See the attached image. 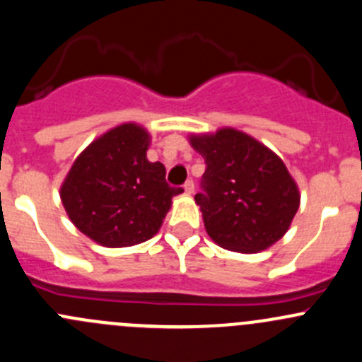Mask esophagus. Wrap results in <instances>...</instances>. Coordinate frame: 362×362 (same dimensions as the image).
Wrapping results in <instances>:
<instances>
[{
  "mask_svg": "<svg viewBox=\"0 0 362 362\" xmlns=\"http://www.w3.org/2000/svg\"><path fill=\"white\" fill-rule=\"evenodd\" d=\"M184 191L187 192V194H192V192H194V182L192 180H187L184 184Z\"/></svg>",
  "mask_w": 362,
  "mask_h": 362,
  "instance_id": "34e87169",
  "label": "esophagus"
}]
</instances>
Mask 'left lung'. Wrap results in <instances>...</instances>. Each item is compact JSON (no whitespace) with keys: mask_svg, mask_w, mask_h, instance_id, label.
Here are the masks:
<instances>
[{"mask_svg":"<svg viewBox=\"0 0 362 362\" xmlns=\"http://www.w3.org/2000/svg\"><path fill=\"white\" fill-rule=\"evenodd\" d=\"M203 156V191L194 196L208 236L222 249L266 250L289 229L299 191L284 160L266 145L233 127L191 134Z\"/></svg>","mask_w":362,"mask_h":362,"instance_id":"obj_1","label":"left lung"}]
</instances>
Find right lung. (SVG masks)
I'll list each match as a JSON object with an SVG mask.
<instances>
[{
  "label": "right lung",
  "instance_id": "1",
  "mask_svg": "<svg viewBox=\"0 0 362 362\" xmlns=\"http://www.w3.org/2000/svg\"><path fill=\"white\" fill-rule=\"evenodd\" d=\"M151 134L134 122L101 134L73 163L61 202L78 231L103 247H131L159 231L171 198L163 164L147 159Z\"/></svg>",
  "mask_w": 362,
  "mask_h": 362
}]
</instances>
